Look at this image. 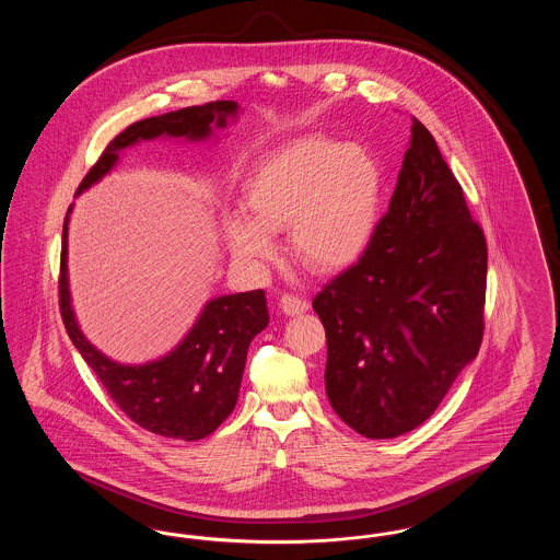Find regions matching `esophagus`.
<instances>
[{
    "instance_id": "34e87169",
    "label": "esophagus",
    "mask_w": 560,
    "mask_h": 560,
    "mask_svg": "<svg viewBox=\"0 0 560 560\" xmlns=\"http://www.w3.org/2000/svg\"><path fill=\"white\" fill-rule=\"evenodd\" d=\"M279 308H281L283 315L295 317V315H302V313L308 311V302L302 300V298H298V295H292V293H285V295L279 300Z\"/></svg>"
}]
</instances>
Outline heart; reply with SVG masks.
I'll use <instances>...</instances> for the list:
<instances>
[{"instance_id":"obj_1","label":"heart","mask_w":560,"mask_h":560,"mask_svg":"<svg viewBox=\"0 0 560 560\" xmlns=\"http://www.w3.org/2000/svg\"><path fill=\"white\" fill-rule=\"evenodd\" d=\"M384 192L372 153L308 133L272 151L243 185L245 215H229L226 241L243 260L272 254L285 233L293 260L317 275L354 267L372 245Z\"/></svg>"}]
</instances>
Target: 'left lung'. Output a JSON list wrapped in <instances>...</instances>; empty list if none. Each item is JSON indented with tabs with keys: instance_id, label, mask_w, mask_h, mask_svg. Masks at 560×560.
<instances>
[{
	"instance_id": "8db88e82",
	"label": "left lung",
	"mask_w": 560,
	"mask_h": 560,
	"mask_svg": "<svg viewBox=\"0 0 560 560\" xmlns=\"http://www.w3.org/2000/svg\"><path fill=\"white\" fill-rule=\"evenodd\" d=\"M485 288V235L432 133L413 119L370 249L313 300L334 411L368 439L424 424L479 352Z\"/></svg>"
}]
</instances>
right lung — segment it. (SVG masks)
Instances as JSON below:
<instances>
[{
	"instance_id": "obj_1",
	"label": "right lung",
	"mask_w": 560,
	"mask_h": 560,
	"mask_svg": "<svg viewBox=\"0 0 560 560\" xmlns=\"http://www.w3.org/2000/svg\"><path fill=\"white\" fill-rule=\"evenodd\" d=\"M240 110L235 101H215L136 121L108 142L78 195L101 183L117 165L121 151L133 144L155 138L203 142L235 121ZM71 210L73 206L65 218L60 256V313L71 342L98 375L110 399L138 427L180 441H199L212 434L235 409L247 348L268 325L265 290L208 300L187 336L160 359L140 365L113 361L83 336L73 311L67 267Z\"/></svg>"
}]
</instances>
